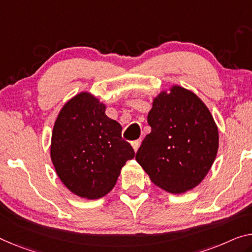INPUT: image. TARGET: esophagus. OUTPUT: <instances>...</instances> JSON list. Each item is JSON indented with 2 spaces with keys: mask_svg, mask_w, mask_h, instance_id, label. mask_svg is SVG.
<instances>
[{
  "mask_svg": "<svg viewBox=\"0 0 252 252\" xmlns=\"http://www.w3.org/2000/svg\"><path fill=\"white\" fill-rule=\"evenodd\" d=\"M141 139H136V141H133L131 142V146H133V149L135 152H137V150L139 148V145H141Z\"/></svg>",
  "mask_w": 252,
  "mask_h": 252,
  "instance_id": "34e87169",
  "label": "esophagus"
}]
</instances>
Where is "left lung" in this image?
Listing matches in <instances>:
<instances>
[{"label": "left lung", "instance_id": "obj_1", "mask_svg": "<svg viewBox=\"0 0 252 252\" xmlns=\"http://www.w3.org/2000/svg\"><path fill=\"white\" fill-rule=\"evenodd\" d=\"M151 133L136 161L158 187L171 193L190 190L210 171L219 150V130L210 110L195 94L175 86L153 100Z\"/></svg>", "mask_w": 252, "mask_h": 252}]
</instances>
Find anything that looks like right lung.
I'll return each instance as SVG.
<instances>
[{
  "mask_svg": "<svg viewBox=\"0 0 252 252\" xmlns=\"http://www.w3.org/2000/svg\"><path fill=\"white\" fill-rule=\"evenodd\" d=\"M88 92L64 104L54 125L50 158L62 183L75 195L96 199L114 188L135 152L122 138L121 124Z\"/></svg>",
  "mask_w": 252,
  "mask_h": 252,
  "instance_id": "obj_1",
  "label": "right lung"
}]
</instances>
